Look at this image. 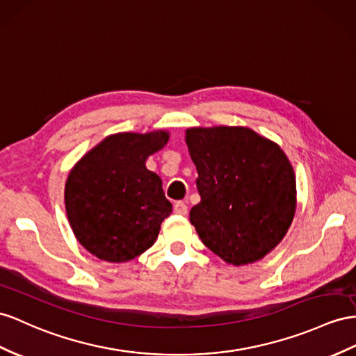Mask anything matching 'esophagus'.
Here are the masks:
<instances>
[{
    "mask_svg": "<svg viewBox=\"0 0 356 356\" xmlns=\"http://www.w3.org/2000/svg\"><path fill=\"white\" fill-rule=\"evenodd\" d=\"M175 212H176L177 215H186V213H188V206H186V203H185V202H177V203L175 204Z\"/></svg>",
    "mask_w": 356,
    "mask_h": 356,
    "instance_id": "esophagus-1",
    "label": "esophagus"
}]
</instances>
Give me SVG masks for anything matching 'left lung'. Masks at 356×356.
<instances>
[{
    "instance_id": "left-lung-1",
    "label": "left lung",
    "mask_w": 356,
    "mask_h": 356,
    "mask_svg": "<svg viewBox=\"0 0 356 356\" xmlns=\"http://www.w3.org/2000/svg\"><path fill=\"white\" fill-rule=\"evenodd\" d=\"M186 144L202 197L189 212L200 239L230 265L265 257L296 209L295 172L284 152L242 126L191 127Z\"/></svg>"
}]
</instances>
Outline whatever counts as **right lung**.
<instances>
[{"label":"right lung","mask_w":356,"mask_h":356,"mask_svg":"<svg viewBox=\"0 0 356 356\" xmlns=\"http://www.w3.org/2000/svg\"><path fill=\"white\" fill-rule=\"evenodd\" d=\"M167 141L165 131L109 135L69 172L67 220L78 242L97 259L129 261L156 241L172 206L145 159Z\"/></svg>","instance_id":"right-lung-1"}]
</instances>
